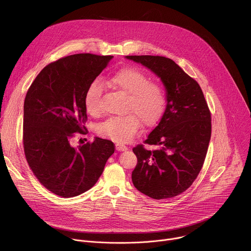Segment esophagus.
<instances>
[{
	"label": "esophagus",
	"mask_w": 251,
	"mask_h": 251,
	"mask_svg": "<svg viewBox=\"0 0 251 251\" xmlns=\"http://www.w3.org/2000/svg\"><path fill=\"white\" fill-rule=\"evenodd\" d=\"M116 150H118V151H126V150H128V147L125 146V145L116 144Z\"/></svg>",
	"instance_id": "1"
}]
</instances>
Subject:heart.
Returning a JSON list of instances; mask_svg holds the SVG:
<instances>
[{"instance_id":"obj_1","label":"heart","mask_w":251,"mask_h":251,"mask_svg":"<svg viewBox=\"0 0 251 251\" xmlns=\"http://www.w3.org/2000/svg\"><path fill=\"white\" fill-rule=\"evenodd\" d=\"M106 84L128 97L125 109L128 115L111 117L102 122L96 130L99 136L124 144L137 134L140 121L152 127L163 117L167 106L166 93L162 86L151 82L142 70L136 67L122 68L107 79ZM101 94L102 88L98 82H93L85 93V109L91 116H98L101 112Z\"/></svg>"}]
</instances>
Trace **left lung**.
<instances>
[{"label": "left lung", "instance_id": "1", "mask_svg": "<svg viewBox=\"0 0 251 251\" xmlns=\"http://www.w3.org/2000/svg\"><path fill=\"white\" fill-rule=\"evenodd\" d=\"M158 75L167 92V106L159 124L144 144L133 148L137 165L132 172L135 188L163 200L189 189L201 172L211 135V116L199 83L174 60L159 55H127Z\"/></svg>", "mask_w": 251, "mask_h": 251}]
</instances>
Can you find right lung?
Wrapping results in <instances>:
<instances>
[{"mask_svg": "<svg viewBox=\"0 0 251 251\" xmlns=\"http://www.w3.org/2000/svg\"><path fill=\"white\" fill-rule=\"evenodd\" d=\"M111 55L78 53L48 64L29 86L24 104L23 142L26 162L51 193L73 198L90 190L114 153L113 142L95 138L77 148L86 134L84 97Z\"/></svg>", "mask_w": 251, "mask_h": 251, "instance_id": "1", "label": "right lung"}]
</instances>
